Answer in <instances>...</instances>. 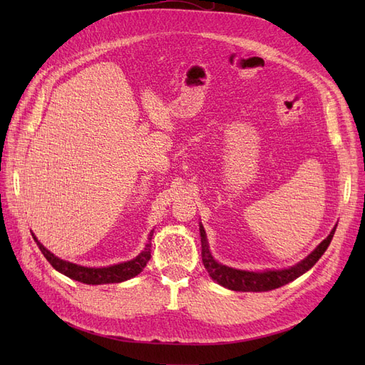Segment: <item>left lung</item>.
<instances>
[{"label": "left lung", "instance_id": "left-lung-1", "mask_svg": "<svg viewBox=\"0 0 365 365\" xmlns=\"http://www.w3.org/2000/svg\"><path fill=\"white\" fill-rule=\"evenodd\" d=\"M201 231V245H202V263L205 269L208 271L210 277L216 280L219 284L225 286V288L231 291L239 292H262V291H271L275 288L295 280L300 277L302 274L311 269L314 264L318 262V259L323 256L324 251L327 250L330 240H332L335 235V228L330 231V235L319 244L309 256L297 263L295 267H291L288 269L280 271H264V272H250V271H240L235 268H228L225 264L217 263L212 254L208 251V244L205 237L204 227H200Z\"/></svg>", "mask_w": 365, "mask_h": 365}]
</instances>
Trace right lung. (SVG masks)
<instances>
[{
	"label": "right lung",
	"mask_w": 365,
	"mask_h": 365,
	"mask_svg": "<svg viewBox=\"0 0 365 365\" xmlns=\"http://www.w3.org/2000/svg\"><path fill=\"white\" fill-rule=\"evenodd\" d=\"M152 235L153 233L149 235V244L146 245V248L143 250L135 259L118 263V264H113V267H108V268H86L71 262L61 260L59 257L54 256V254H51L46 247H43L41 242H38L35 235H33V239L36 240L41 252L43 254V257L50 262L51 267L56 271L62 272L63 275H67V277L73 280L82 282L86 284H105V283H120V282L129 280L143 271V268L146 267V263L150 259Z\"/></svg>",
	"instance_id": "right-lung-1"
}]
</instances>
